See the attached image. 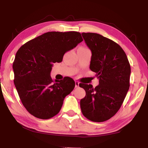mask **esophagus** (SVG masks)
<instances>
[{"instance_id": "obj_1", "label": "esophagus", "mask_w": 148, "mask_h": 148, "mask_svg": "<svg viewBox=\"0 0 148 148\" xmlns=\"http://www.w3.org/2000/svg\"><path fill=\"white\" fill-rule=\"evenodd\" d=\"M79 83L77 81H76L75 82V87H79Z\"/></svg>"}]
</instances>
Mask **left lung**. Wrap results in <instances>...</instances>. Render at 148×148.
<instances>
[{
  "mask_svg": "<svg viewBox=\"0 0 148 148\" xmlns=\"http://www.w3.org/2000/svg\"><path fill=\"white\" fill-rule=\"evenodd\" d=\"M91 51L89 68L99 79V86L79 84L86 91L80 101L84 116L94 122H103L121 108L130 86L131 66L121 47L112 40L92 32L82 33Z\"/></svg>",
  "mask_w": 148,
  "mask_h": 148,
  "instance_id": "8db88e82",
  "label": "left lung"
}]
</instances>
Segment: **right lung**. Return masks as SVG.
Returning a JSON list of instances; mask_svg holds the SVG:
<instances>
[{"mask_svg":"<svg viewBox=\"0 0 148 148\" xmlns=\"http://www.w3.org/2000/svg\"><path fill=\"white\" fill-rule=\"evenodd\" d=\"M83 41L78 32H47L23 44L13 62L14 82L22 104L30 114L47 119L59 113L65 97L74 89L71 77L53 81V63Z\"/></svg>","mask_w":148,"mask_h":148,"instance_id":"right-lung-1","label":"right lung"}]
</instances>
